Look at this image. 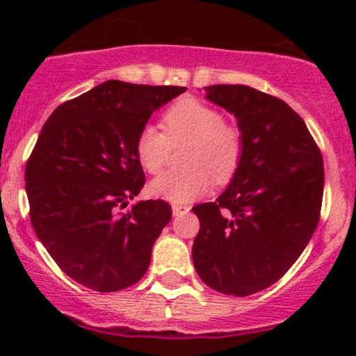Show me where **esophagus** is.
Listing matches in <instances>:
<instances>
[{"instance_id":"obj_1","label":"esophagus","mask_w":356,"mask_h":356,"mask_svg":"<svg viewBox=\"0 0 356 356\" xmlns=\"http://www.w3.org/2000/svg\"><path fill=\"white\" fill-rule=\"evenodd\" d=\"M189 210H191V208H189L188 204H172V213H174L175 217L188 213Z\"/></svg>"}]
</instances>
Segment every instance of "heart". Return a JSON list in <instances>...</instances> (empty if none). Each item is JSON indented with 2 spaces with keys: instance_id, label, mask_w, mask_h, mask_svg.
Listing matches in <instances>:
<instances>
[{
  "instance_id": "obj_1",
  "label": "heart",
  "mask_w": 356,
  "mask_h": 356,
  "mask_svg": "<svg viewBox=\"0 0 356 356\" xmlns=\"http://www.w3.org/2000/svg\"><path fill=\"white\" fill-rule=\"evenodd\" d=\"M165 134L153 125H145L136 138V156L149 174H158L167 161L168 141H189L184 155L188 168L167 172L149 182L155 198L170 203H188L211 188L227 182L238 170L243 156L241 132L224 124L217 110L193 98L175 103L163 115Z\"/></svg>"
}]
</instances>
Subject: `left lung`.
<instances>
[{"mask_svg":"<svg viewBox=\"0 0 356 356\" xmlns=\"http://www.w3.org/2000/svg\"><path fill=\"white\" fill-rule=\"evenodd\" d=\"M204 95L238 120L243 156L224 193L193 207L200 218L193 264L211 289L250 296L277 282L314 236L324 161L282 99L243 84L208 86Z\"/></svg>","mask_w":356,"mask_h":356,"instance_id":"1","label":"left lung"}]
</instances>
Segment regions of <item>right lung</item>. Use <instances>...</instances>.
<instances>
[{
    "label": "right lung",
    "mask_w": 356,
    "mask_h": 356,
    "mask_svg": "<svg viewBox=\"0 0 356 356\" xmlns=\"http://www.w3.org/2000/svg\"><path fill=\"white\" fill-rule=\"evenodd\" d=\"M179 86L106 81L63 103L42 125L25 168L31 222L58 267L79 284L113 293L136 284L172 210L163 200L127 207L145 186L136 138Z\"/></svg>",
    "instance_id": "obj_1"
}]
</instances>
